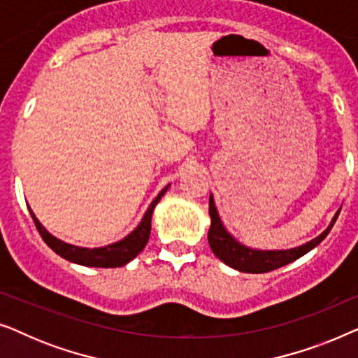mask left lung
<instances>
[{
	"mask_svg": "<svg viewBox=\"0 0 358 358\" xmlns=\"http://www.w3.org/2000/svg\"><path fill=\"white\" fill-rule=\"evenodd\" d=\"M339 212L341 210H337L334 217H332L329 227H327L320 236L311 239V241L292 249L262 251V249H252V248L244 246V244L239 243L236 238L228 233V229L224 228L222 218H220L217 207H215L213 195L210 194L208 213H210V218H212V223H210V229H208V244L210 248H212L213 254L220 259V261L224 262L229 267L236 268L239 272H246V273L271 272L273 268H278L282 266H287V264H290L293 261H296V259L305 256L306 252H310L311 249H315L317 244H320L322 239L329 234L331 228L334 227L336 220L339 217Z\"/></svg>",
	"mask_w": 358,
	"mask_h": 358,
	"instance_id": "obj_1",
	"label": "left lung"
}]
</instances>
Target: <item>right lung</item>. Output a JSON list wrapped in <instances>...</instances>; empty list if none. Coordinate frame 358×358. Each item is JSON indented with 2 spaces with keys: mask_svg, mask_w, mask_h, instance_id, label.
<instances>
[{
  "mask_svg": "<svg viewBox=\"0 0 358 358\" xmlns=\"http://www.w3.org/2000/svg\"><path fill=\"white\" fill-rule=\"evenodd\" d=\"M168 189H169V184L166 185L158 195H156L153 202L150 203L148 210L145 212L143 218H141V222L138 223V227H136L134 231L127 234V236L124 239H120V241L107 244V246H102V248H92V249L80 248V246H75V244L62 241V239H58L53 236V234L48 233L45 227H42V223L38 222L31 208H29V212H31V217L34 220V223H36L42 239L47 243V246L50 248L52 251H55L58 254V256L66 259V261L80 264V266H86V267H106V268L122 267L125 266V264H129L131 259H135L141 251H143V248L146 246V243H148L150 239L153 210L156 205H158L161 197L168 192Z\"/></svg>",
  "mask_w": 358,
  "mask_h": 358,
  "instance_id": "right-lung-1",
  "label": "right lung"
}]
</instances>
